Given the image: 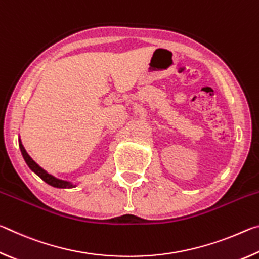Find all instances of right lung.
<instances>
[{"label": "right lung", "instance_id": "1", "mask_svg": "<svg viewBox=\"0 0 259 259\" xmlns=\"http://www.w3.org/2000/svg\"><path fill=\"white\" fill-rule=\"evenodd\" d=\"M19 147H20V151H21V154H23L24 159L26 161V163L30 168L32 171H34L35 174L37 175L38 177H40L42 181H45L47 184H49V185L57 187V188H72V187H75V185H72V184H69L68 182H65V181H61V179L58 178H55L54 176H51V175L48 174L46 170H43L40 165L35 163V162L32 160V157H30L27 152L25 151V148L23 146V144L19 140Z\"/></svg>", "mask_w": 259, "mask_h": 259}]
</instances>
